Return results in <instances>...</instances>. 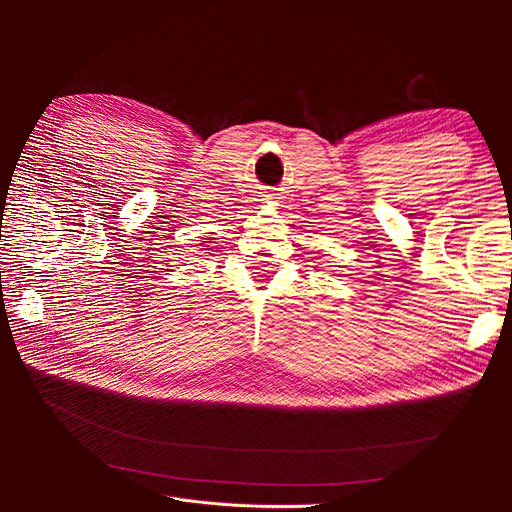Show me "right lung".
<instances>
[{
  "label": "right lung",
  "instance_id": "1",
  "mask_svg": "<svg viewBox=\"0 0 512 512\" xmlns=\"http://www.w3.org/2000/svg\"><path fill=\"white\" fill-rule=\"evenodd\" d=\"M205 243H211V241H205ZM205 250H211V247H205Z\"/></svg>",
  "mask_w": 512,
  "mask_h": 512
}]
</instances>
